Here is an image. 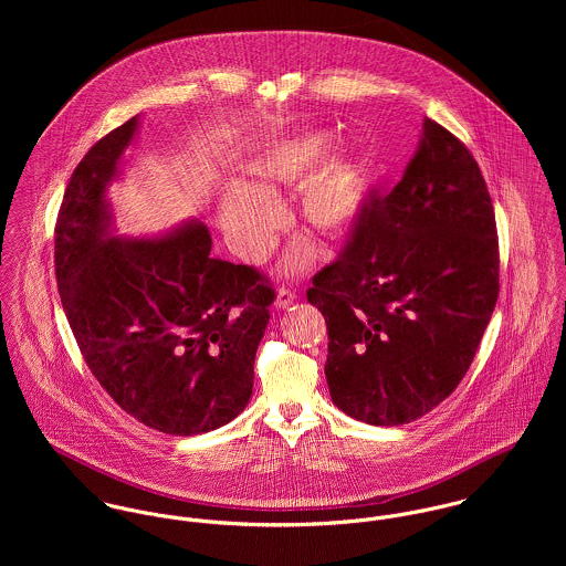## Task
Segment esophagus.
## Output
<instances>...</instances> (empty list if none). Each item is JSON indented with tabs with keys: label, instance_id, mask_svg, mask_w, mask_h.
Here are the masks:
<instances>
[{
	"label": "esophagus",
	"instance_id": "34e87169",
	"mask_svg": "<svg viewBox=\"0 0 566 566\" xmlns=\"http://www.w3.org/2000/svg\"><path fill=\"white\" fill-rule=\"evenodd\" d=\"M294 298H296V294H294L292 290L281 287V290L276 292V301H274V305H276L279 310H285V307H290V305L294 303Z\"/></svg>",
	"mask_w": 566,
	"mask_h": 566
}]
</instances>
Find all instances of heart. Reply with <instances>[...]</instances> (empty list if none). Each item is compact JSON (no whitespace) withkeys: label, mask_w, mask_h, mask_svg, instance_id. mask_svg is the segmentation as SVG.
<instances>
[{"label":"heart","mask_w":566,"mask_h":566,"mask_svg":"<svg viewBox=\"0 0 566 566\" xmlns=\"http://www.w3.org/2000/svg\"><path fill=\"white\" fill-rule=\"evenodd\" d=\"M324 133L279 142L248 163V185L231 187L220 205L222 227L245 259H261L274 243L281 211L274 205L283 189H296V220L323 240H342L355 227L366 198V178L357 159L331 155ZM312 261L305 245L287 254V270Z\"/></svg>","instance_id":"obj_1"}]
</instances>
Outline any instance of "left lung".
I'll list each match as a JSON object with an SVG mask.
<instances>
[{
	"mask_svg": "<svg viewBox=\"0 0 566 566\" xmlns=\"http://www.w3.org/2000/svg\"><path fill=\"white\" fill-rule=\"evenodd\" d=\"M312 283L307 301L328 331L333 403L379 427L442 403L499 298L494 209L471 150L424 119L403 178L364 205L350 240Z\"/></svg>",
	"mask_w": 566,
	"mask_h": 566,
	"instance_id": "left-lung-1",
	"label": "left lung"
}]
</instances>
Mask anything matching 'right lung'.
<instances>
[{"label":"right lung","instance_id":"1","mask_svg":"<svg viewBox=\"0 0 566 566\" xmlns=\"http://www.w3.org/2000/svg\"><path fill=\"white\" fill-rule=\"evenodd\" d=\"M135 133L137 117L111 130L70 178L54 231L59 294L115 403L169 436L207 433L250 401L274 290L252 265L213 259L198 220L163 238H108L106 187Z\"/></svg>","mask_w":566,"mask_h":566}]
</instances>
